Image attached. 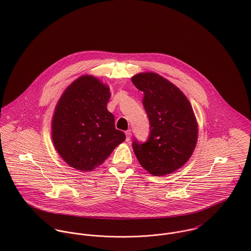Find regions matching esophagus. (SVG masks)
Segmentation results:
<instances>
[{
    "mask_svg": "<svg viewBox=\"0 0 251 251\" xmlns=\"http://www.w3.org/2000/svg\"><path fill=\"white\" fill-rule=\"evenodd\" d=\"M125 135H126V140L129 141L131 139V137H132V133L130 131H126Z\"/></svg>",
    "mask_w": 251,
    "mask_h": 251,
    "instance_id": "obj_1",
    "label": "esophagus"
}]
</instances>
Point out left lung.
Wrapping results in <instances>:
<instances>
[{"instance_id": "1", "label": "left lung", "mask_w": 251, "mask_h": 251, "mask_svg": "<svg viewBox=\"0 0 251 251\" xmlns=\"http://www.w3.org/2000/svg\"><path fill=\"white\" fill-rule=\"evenodd\" d=\"M143 92V107L150 121L146 142L134 140L136 157L153 176H166L183 167L192 157L198 138V124L186 95L166 78L154 72L132 77Z\"/></svg>"}]
</instances>
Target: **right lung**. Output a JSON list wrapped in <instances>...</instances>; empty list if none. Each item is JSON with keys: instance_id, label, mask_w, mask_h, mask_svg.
<instances>
[{"instance_id": "obj_1", "label": "right lung", "mask_w": 251, "mask_h": 251, "mask_svg": "<svg viewBox=\"0 0 251 251\" xmlns=\"http://www.w3.org/2000/svg\"><path fill=\"white\" fill-rule=\"evenodd\" d=\"M110 87L91 75L69 84L56 103L52 117V140L69 166L91 171L102 165L126 136L116 130L107 109Z\"/></svg>"}]
</instances>
